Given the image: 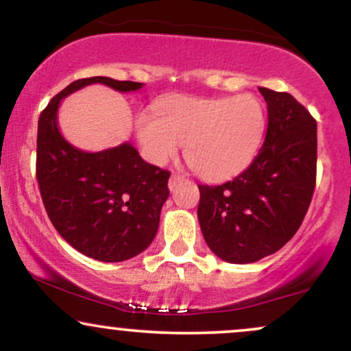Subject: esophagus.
I'll return each mask as SVG.
<instances>
[{
  "instance_id": "1",
  "label": "esophagus",
  "mask_w": 351,
  "mask_h": 351,
  "mask_svg": "<svg viewBox=\"0 0 351 351\" xmlns=\"http://www.w3.org/2000/svg\"><path fill=\"white\" fill-rule=\"evenodd\" d=\"M183 180H184L183 176L178 175V173H173L171 178H170V183H168V188H170L171 191H173V189H175L176 186H178V184H180L181 181H183Z\"/></svg>"
}]
</instances>
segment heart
Here are the masks:
<instances>
[{
	"instance_id": "1",
	"label": "heart",
	"mask_w": 351,
	"mask_h": 351,
	"mask_svg": "<svg viewBox=\"0 0 351 351\" xmlns=\"http://www.w3.org/2000/svg\"><path fill=\"white\" fill-rule=\"evenodd\" d=\"M136 136L145 155L162 165L184 143V158L203 178L221 180L243 171L256 156L265 114L252 94L236 97L160 100L153 114H140Z\"/></svg>"
}]
</instances>
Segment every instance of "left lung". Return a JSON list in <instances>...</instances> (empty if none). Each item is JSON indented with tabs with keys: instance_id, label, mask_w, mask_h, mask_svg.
<instances>
[{
	"instance_id": "left-lung-1",
	"label": "left lung",
	"mask_w": 351,
	"mask_h": 351,
	"mask_svg": "<svg viewBox=\"0 0 351 351\" xmlns=\"http://www.w3.org/2000/svg\"><path fill=\"white\" fill-rule=\"evenodd\" d=\"M267 132L252 163L217 186L198 184L204 241L226 263H256L299 231L317 180V122L287 92L259 87Z\"/></svg>"
}]
</instances>
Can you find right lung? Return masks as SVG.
Here are the masks:
<instances>
[{
    "label": "right lung",
    "mask_w": 351,
    "mask_h": 351,
    "mask_svg": "<svg viewBox=\"0 0 351 351\" xmlns=\"http://www.w3.org/2000/svg\"><path fill=\"white\" fill-rule=\"evenodd\" d=\"M88 84L120 92L142 87L132 80L87 77L52 97L39 115L36 178L59 234L87 257L120 263L143 252L156 236L170 171L143 162L130 143L87 153L64 140L58 128L60 99Z\"/></svg>",
    "instance_id": "add662e5"
}]
</instances>
